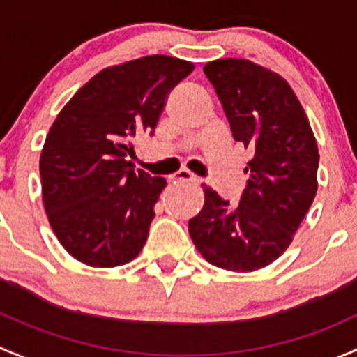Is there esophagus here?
I'll return each instance as SVG.
<instances>
[{
    "instance_id": "34e87169",
    "label": "esophagus",
    "mask_w": 357,
    "mask_h": 357,
    "mask_svg": "<svg viewBox=\"0 0 357 357\" xmlns=\"http://www.w3.org/2000/svg\"><path fill=\"white\" fill-rule=\"evenodd\" d=\"M174 180H178V182H192V183H199L201 178L196 177L194 174H190L189 170H180L174 175Z\"/></svg>"
}]
</instances>
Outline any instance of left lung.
<instances>
[{
	"mask_svg": "<svg viewBox=\"0 0 357 357\" xmlns=\"http://www.w3.org/2000/svg\"><path fill=\"white\" fill-rule=\"evenodd\" d=\"M235 141L252 149L238 204L204 185V206L189 222L197 251L215 266L255 271L292 242L318 189L319 154L310 120L282 77L248 60L204 65Z\"/></svg>",
	"mask_w": 357,
	"mask_h": 357,
	"instance_id": "1",
	"label": "left lung"
}]
</instances>
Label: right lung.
<instances>
[{"instance_id":"add662e5","label":"right lung","mask_w":357,"mask_h":357,"mask_svg":"<svg viewBox=\"0 0 357 357\" xmlns=\"http://www.w3.org/2000/svg\"><path fill=\"white\" fill-rule=\"evenodd\" d=\"M192 70L163 54L106 68L51 125L39 161L44 209L75 259L112 268L142 251L167 180L132 170V141L154 134L168 93Z\"/></svg>"}]
</instances>
